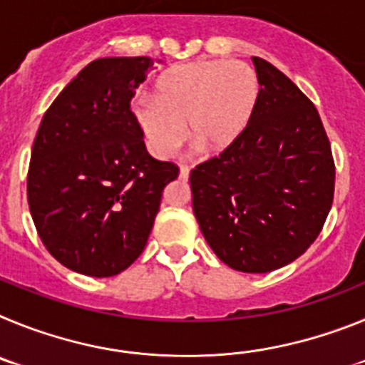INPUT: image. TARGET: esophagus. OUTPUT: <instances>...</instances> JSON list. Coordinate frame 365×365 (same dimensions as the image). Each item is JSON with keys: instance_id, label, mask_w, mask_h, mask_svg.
<instances>
[{"instance_id": "obj_1", "label": "esophagus", "mask_w": 365, "mask_h": 365, "mask_svg": "<svg viewBox=\"0 0 365 365\" xmlns=\"http://www.w3.org/2000/svg\"><path fill=\"white\" fill-rule=\"evenodd\" d=\"M179 177H180V179H188V177H190V168L188 166H180L179 168Z\"/></svg>"}]
</instances>
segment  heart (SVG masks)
<instances>
[{"label":"heart","mask_w":365,"mask_h":365,"mask_svg":"<svg viewBox=\"0 0 365 365\" xmlns=\"http://www.w3.org/2000/svg\"><path fill=\"white\" fill-rule=\"evenodd\" d=\"M257 76L240 62H193L164 71L153 96L131 104L135 122L157 157H170L185 140L214 153L240 137L257 98Z\"/></svg>","instance_id":"heart-1"}]
</instances>
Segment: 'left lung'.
I'll list each match as a JSON object with an SVG mask.
<instances>
[{
    "label": "left lung",
    "mask_w": 365,
    "mask_h": 365,
    "mask_svg": "<svg viewBox=\"0 0 365 365\" xmlns=\"http://www.w3.org/2000/svg\"><path fill=\"white\" fill-rule=\"evenodd\" d=\"M259 93L248 124L190 172L193 214L215 256L263 274L302 256L334 195V160L314 104L291 78L252 58Z\"/></svg>",
    "instance_id": "left-lung-1"
}]
</instances>
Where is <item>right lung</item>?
Wrapping results in <instances>:
<instances>
[{
	"instance_id": "obj_1",
	"label": "right lung",
	"mask_w": 365,
	"mask_h": 365,
	"mask_svg": "<svg viewBox=\"0 0 365 365\" xmlns=\"http://www.w3.org/2000/svg\"><path fill=\"white\" fill-rule=\"evenodd\" d=\"M148 56L98 58L45 111L32 144L27 199L51 256L74 272L109 278L143 254L173 163L153 159L131 113Z\"/></svg>"
}]
</instances>
